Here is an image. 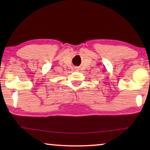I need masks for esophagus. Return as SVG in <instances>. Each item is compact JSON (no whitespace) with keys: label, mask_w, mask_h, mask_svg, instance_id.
<instances>
[{"label":"esophagus","mask_w":150,"mask_h":150,"mask_svg":"<svg viewBox=\"0 0 150 150\" xmlns=\"http://www.w3.org/2000/svg\"><path fill=\"white\" fill-rule=\"evenodd\" d=\"M75 69H76V71H77L78 69H79V68H78V67H75Z\"/></svg>","instance_id":"1"}]
</instances>
